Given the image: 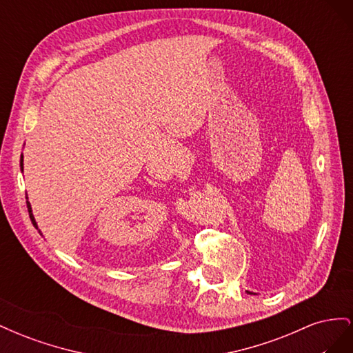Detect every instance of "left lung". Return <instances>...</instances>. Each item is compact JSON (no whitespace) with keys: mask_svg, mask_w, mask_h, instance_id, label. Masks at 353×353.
I'll return each mask as SVG.
<instances>
[{"mask_svg":"<svg viewBox=\"0 0 353 353\" xmlns=\"http://www.w3.org/2000/svg\"><path fill=\"white\" fill-rule=\"evenodd\" d=\"M248 293H249V294H254V293H252V292H249V290H248Z\"/></svg>","mask_w":353,"mask_h":353,"instance_id":"left-lung-1","label":"left lung"}]
</instances>
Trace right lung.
<instances>
[{
  "instance_id": "1",
  "label": "right lung",
  "mask_w": 353,
  "mask_h": 353,
  "mask_svg": "<svg viewBox=\"0 0 353 353\" xmlns=\"http://www.w3.org/2000/svg\"><path fill=\"white\" fill-rule=\"evenodd\" d=\"M20 166H22V170H23V159H22V162H20ZM26 205H28V212H29V218H30V221H32V223H34V227L38 230V223H37V221H35V216H34V213H32V206H30V203L28 201V197H26ZM38 232L41 234L42 236V232H41V230H38Z\"/></svg>"
}]
</instances>
